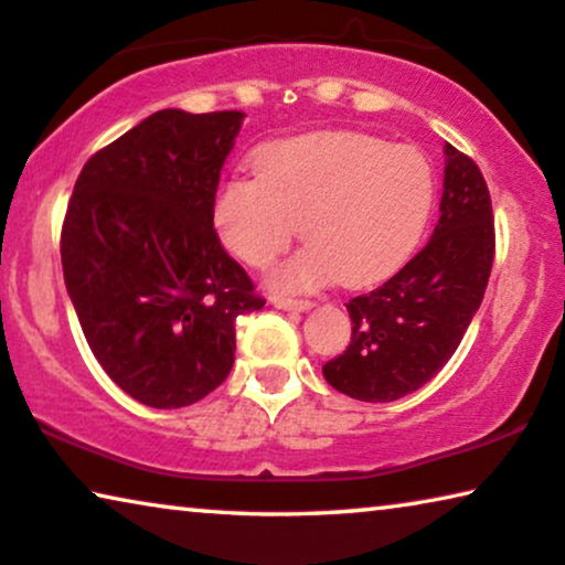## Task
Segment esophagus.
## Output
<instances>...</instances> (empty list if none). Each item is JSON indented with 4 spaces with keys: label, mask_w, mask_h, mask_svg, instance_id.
<instances>
[{
    "label": "esophagus",
    "mask_w": 565,
    "mask_h": 565,
    "mask_svg": "<svg viewBox=\"0 0 565 565\" xmlns=\"http://www.w3.org/2000/svg\"><path fill=\"white\" fill-rule=\"evenodd\" d=\"M271 305L276 309H286V312H305V309L312 307V301H307V299H289V297H274Z\"/></svg>",
    "instance_id": "esophagus-1"
}]
</instances>
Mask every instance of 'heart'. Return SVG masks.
<instances>
[{
  "label": "heart",
  "instance_id": "1",
  "mask_svg": "<svg viewBox=\"0 0 565 565\" xmlns=\"http://www.w3.org/2000/svg\"><path fill=\"white\" fill-rule=\"evenodd\" d=\"M435 200L417 148L361 132L279 140L256 156V177H227L214 196L222 243L253 268L271 266L297 237L305 250L276 268L279 289H315L338 276L363 286L409 256Z\"/></svg>",
  "mask_w": 565,
  "mask_h": 565
}]
</instances>
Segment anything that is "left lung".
Wrapping results in <instances>:
<instances>
[{
    "label": "left lung",
    "instance_id": "1",
    "mask_svg": "<svg viewBox=\"0 0 565 565\" xmlns=\"http://www.w3.org/2000/svg\"><path fill=\"white\" fill-rule=\"evenodd\" d=\"M440 220L415 258L379 289L348 301L353 335L322 365L332 388L361 402H394L438 373L463 340L494 264V212L471 156L445 146Z\"/></svg>",
    "mask_w": 565,
    "mask_h": 565
}]
</instances>
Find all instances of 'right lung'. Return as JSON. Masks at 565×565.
<instances>
[{
    "label": "right lung",
    "instance_id": "1",
    "mask_svg": "<svg viewBox=\"0 0 565 565\" xmlns=\"http://www.w3.org/2000/svg\"><path fill=\"white\" fill-rule=\"evenodd\" d=\"M243 113L161 109L97 150L61 227V264L107 376L156 409L200 402L235 361V320L266 299L214 230Z\"/></svg>",
    "mask_w": 565,
    "mask_h": 565
}]
</instances>
